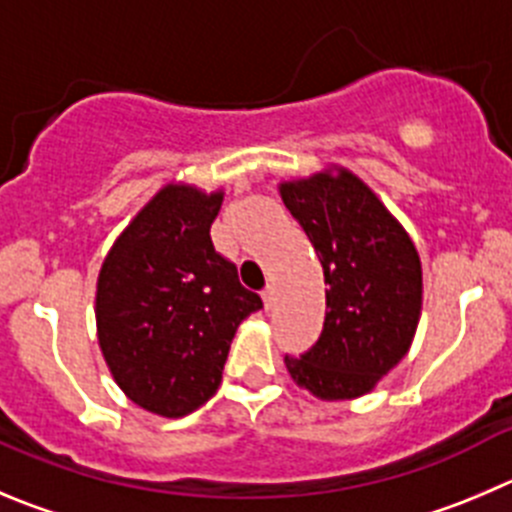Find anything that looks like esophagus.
Returning <instances> with one entry per match:
<instances>
[{"label":"esophagus","instance_id":"obj_1","mask_svg":"<svg viewBox=\"0 0 512 512\" xmlns=\"http://www.w3.org/2000/svg\"><path fill=\"white\" fill-rule=\"evenodd\" d=\"M264 306H266V311H271L276 306V286H266L264 289Z\"/></svg>","mask_w":512,"mask_h":512}]
</instances>
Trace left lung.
Masks as SVG:
<instances>
[{
	"label": "left lung",
	"instance_id": "1",
	"mask_svg": "<svg viewBox=\"0 0 512 512\" xmlns=\"http://www.w3.org/2000/svg\"><path fill=\"white\" fill-rule=\"evenodd\" d=\"M281 201L301 223L324 269L321 337L284 362L314 397L337 402L372 392L402 362L422 311L417 248L372 188L347 168L284 180Z\"/></svg>",
	"mask_w": 512,
	"mask_h": 512
}]
</instances>
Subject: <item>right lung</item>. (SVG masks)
<instances>
[{
	"label": "right lung",
	"instance_id": "obj_1",
	"mask_svg": "<svg viewBox=\"0 0 512 512\" xmlns=\"http://www.w3.org/2000/svg\"><path fill=\"white\" fill-rule=\"evenodd\" d=\"M223 191L160 188L128 223L97 276V342L135 405L186 417L216 394L238 324L259 311L236 266L213 248Z\"/></svg>",
	"mask_w": 512,
	"mask_h": 512
}]
</instances>
